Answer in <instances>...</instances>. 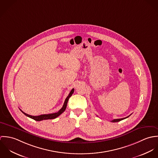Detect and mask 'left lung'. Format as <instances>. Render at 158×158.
Listing matches in <instances>:
<instances>
[{
  "label": "left lung",
  "mask_w": 158,
  "mask_h": 158,
  "mask_svg": "<svg viewBox=\"0 0 158 158\" xmlns=\"http://www.w3.org/2000/svg\"><path fill=\"white\" fill-rule=\"evenodd\" d=\"M129 115V116H130ZM129 116H128V117H125V118H117V119H114L113 120H111V122H119V121H120V120H123V119H125V118H128Z\"/></svg>",
  "instance_id": "8db88e82"
}]
</instances>
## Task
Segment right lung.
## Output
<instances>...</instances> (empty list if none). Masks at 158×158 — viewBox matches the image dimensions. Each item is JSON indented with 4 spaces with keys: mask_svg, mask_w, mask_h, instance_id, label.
<instances>
[{
    "mask_svg": "<svg viewBox=\"0 0 158 158\" xmlns=\"http://www.w3.org/2000/svg\"><path fill=\"white\" fill-rule=\"evenodd\" d=\"M74 92V89H72L71 91L70 92L69 94L68 95L67 98H66L65 101H64V105L63 106V107L61 108V110L57 112V113H52V114H43V115H38V116H33V115H30L29 114H27L26 113L23 112L22 110H21L22 111V113L23 114H24L26 116L35 120H36V121H41V120H47V119H53V118H56L57 117H58L60 115H61L62 113H63L66 108V106H67V104H68V100H69V98L72 96V94Z\"/></svg>",
    "mask_w": 158,
    "mask_h": 158,
    "instance_id": "obj_1",
    "label": "right lung"
}]
</instances>
